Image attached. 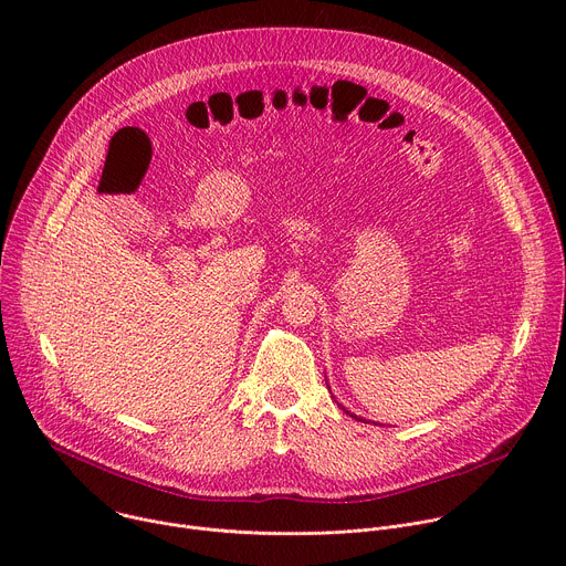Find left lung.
I'll use <instances>...</instances> for the list:
<instances>
[{
	"label": "left lung",
	"instance_id": "1",
	"mask_svg": "<svg viewBox=\"0 0 566 566\" xmlns=\"http://www.w3.org/2000/svg\"><path fill=\"white\" fill-rule=\"evenodd\" d=\"M340 408H343V406H340ZM343 410H345V408H343ZM345 412H347V415H349V417H354V419H358V421H363V423H369V421H365V419H363V417H356V415H352V412H349V410H345Z\"/></svg>",
	"mask_w": 566,
	"mask_h": 566
}]
</instances>
